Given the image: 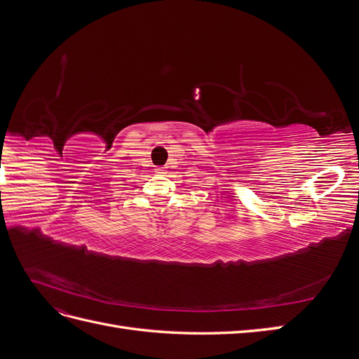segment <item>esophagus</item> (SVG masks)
Instances as JSON below:
<instances>
[{
    "mask_svg": "<svg viewBox=\"0 0 359 359\" xmlns=\"http://www.w3.org/2000/svg\"><path fill=\"white\" fill-rule=\"evenodd\" d=\"M156 172H157V173H165V172H166V169H165V168H157V169H156Z\"/></svg>",
    "mask_w": 359,
    "mask_h": 359,
    "instance_id": "esophagus-1",
    "label": "esophagus"
}]
</instances>
